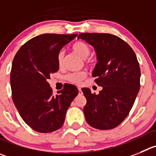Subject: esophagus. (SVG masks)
<instances>
[{
	"mask_svg": "<svg viewBox=\"0 0 156 156\" xmlns=\"http://www.w3.org/2000/svg\"><path fill=\"white\" fill-rule=\"evenodd\" d=\"M78 92H79V94H81V88H78Z\"/></svg>",
	"mask_w": 156,
	"mask_h": 156,
	"instance_id": "34e87169",
	"label": "esophagus"
}]
</instances>
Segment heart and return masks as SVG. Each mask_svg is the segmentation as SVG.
I'll return each instance as SVG.
<instances>
[{
	"label": "heart",
	"instance_id": "heart-1",
	"mask_svg": "<svg viewBox=\"0 0 156 156\" xmlns=\"http://www.w3.org/2000/svg\"><path fill=\"white\" fill-rule=\"evenodd\" d=\"M71 49L83 60H85L89 56L90 52H91V49H90L89 46L86 43H85L84 41H78L75 42L73 44L71 45ZM64 55H65V54H64L63 51H61L58 52L57 61H58V65H60V66L62 65V62H63ZM86 75H87L85 72H78V73H73L71 74V75H68L67 78L71 82L75 83V84H80L81 81H83L86 78Z\"/></svg>",
	"mask_w": 156,
	"mask_h": 156
}]
</instances>
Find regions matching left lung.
I'll return each mask as SVG.
<instances>
[{
    "instance_id": "1",
    "label": "left lung",
    "mask_w": 156,
    "mask_h": 156,
    "mask_svg": "<svg viewBox=\"0 0 156 156\" xmlns=\"http://www.w3.org/2000/svg\"><path fill=\"white\" fill-rule=\"evenodd\" d=\"M79 38L94 47L98 62L92 76L102 87L98 94L81 88L87 100L83 109L85 119L94 129H114L127 117L139 91L141 71L136 55L126 41L113 34L81 33Z\"/></svg>"
}]
</instances>
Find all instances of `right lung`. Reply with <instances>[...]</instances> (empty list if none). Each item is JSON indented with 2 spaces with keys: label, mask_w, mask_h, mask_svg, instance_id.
Segmentation results:
<instances>
[{
  "label": "right lung",
  "mask_w": 156,
  "mask_h": 156,
  "mask_svg": "<svg viewBox=\"0 0 156 156\" xmlns=\"http://www.w3.org/2000/svg\"><path fill=\"white\" fill-rule=\"evenodd\" d=\"M75 34H44L26 42L16 54L11 72L12 99L19 114L33 130L48 133L64 124L67 110L78 90L65 85L54 95L48 80L57 72L58 52Z\"/></svg>",
  "instance_id": "obj_1"
}]
</instances>
